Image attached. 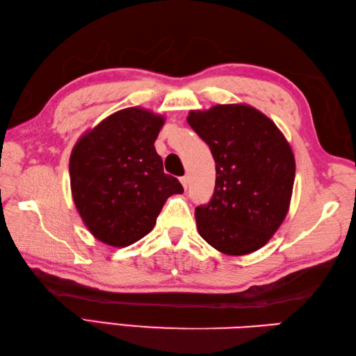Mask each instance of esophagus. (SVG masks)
Instances as JSON below:
<instances>
[{
	"label": "esophagus",
	"instance_id": "esophagus-1",
	"mask_svg": "<svg viewBox=\"0 0 356 356\" xmlns=\"http://www.w3.org/2000/svg\"><path fill=\"white\" fill-rule=\"evenodd\" d=\"M188 182H190V180H188V176H182V177H180V184H182V186L185 188V190L188 188Z\"/></svg>",
	"mask_w": 356,
	"mask_h": 356
}]
</instances>
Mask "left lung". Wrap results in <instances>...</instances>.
<instances>
[{"instance_id": "obj_1", "label": "left lung", "mask_w": 356, "mask_h": 356, "mask_svg": "<svg viewBox=\"0 0 356 356\" xmlns=\"http://www.w3.org/2000/svg\"><path fill=\"white\" fill-rule=\"evenodd\" d=\"M188 124L208 143L216 161V188L195 208L202 238L228 255L260 249L289 211L295 159L283 133L245 104L193 110Z\"/></svg>"}]
</instances>
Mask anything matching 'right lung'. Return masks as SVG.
<instances>
[{"label":"right lung","instance_id":"obj_1","mask_svg":"<svg viewBox=\"0 0 356 356\" xmlns=\"http://www.w3.org/2000/svg\"><path fill=\"white\" fill-rule=\"evenodd\" d=\"M165 118L130 107L113 113L79 138L70 156L73 202L99 241L125 248L154 228L166 199L182 194L163 172L154 142Z\"/></svg>","mask_w":356,"mask_h":356}]
</instances>
